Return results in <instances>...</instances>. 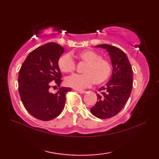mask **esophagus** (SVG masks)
Listing matches in <instances>:
<instances>
[{
	"instance_id": "34e87169",
	"label": "esophagus",
	"mask_w": 159,
	"mask_h": 159,
	"mask_svg": "<svg viewBox=\"0 0 159 159\" xmlns=\"http://www.w3.org/2000/svg\"><path fill=\"white\" fill-rule=\"evenodd\" d=\"M78 92H79L80 93H86V91H84V90H78Z\"/></svg>"
}]
</instances>
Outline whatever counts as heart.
Instances as JSON below:
<instances>
[{"label": "heart", "mask_w": 159, "mask_h": 159, "mask_svg": "<svg viewBox=\"0 0 159 159\" xmlns=\"http://www.w3.org/2000/svg\"><path fill=\"white\" fill-rule=\"evenodd\" d=\"M75 57L80 61L86 63L83 69L84 74H74L67 77L65 83L67 86L76 89H83L89 87L95 83L100 85L108 80L111 74V63L102 59L98 53L91 50H84L75 54ZM58 66L61 72L72 73L76 69V63L69 54L59 57Z\"/></svg>", "instance_id": "obj_1"}]
</instances>
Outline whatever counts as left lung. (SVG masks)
Returning <instances> with one entry per match:
<instances>
[{
  "label": "left lung",
  "mask_w": 159,
  "mask_h": 159,
  "mask_svg": "<svg viewBox=\"0 0 159 159\" xmlns=\"http://www.w3.org/2000/svg\"><path fill=\"white\" fill-rule=\"evenodd\" d=\"M96 48L106 49L113 66L112 76L105 86L99 89L98 101L90 111L100 119H108L122 109L129 98L133 87V70L126 54L119 48L100 44Z\"/></svg>",
  "instance_id": "left-lung-1"
}]
</instances>
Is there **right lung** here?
Here are the masks:
<instances>
[{
    "instance_id": "obj_1",
    "label": "right lung",
    "mask_w": 159,
    "mask_h": 159,
    "mask_svg": "<svg viewBox=\"0 0 159 159\" xmlns=\"http://www.w3.org/2000/svg\"><path fill=\"white\" fill-rule=\"evenodd\" d=\"M63 52L64 48L58 43H46L30 52L20 70V98L28 112L38 120H51L65 107L70 87H60L56 93L49 91L52 80L58 86L62 81L58 60Z\"/></svg>"
}]
</instances>
